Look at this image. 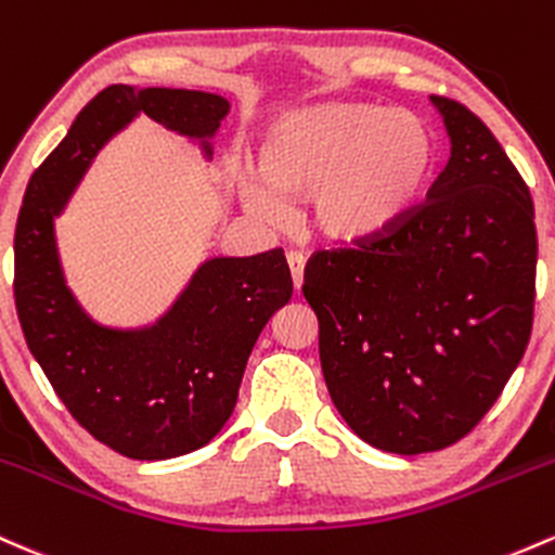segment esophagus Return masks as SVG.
<instances>
[{
  "label": "esophagus",
  "instance_id": "1",
  "mask_svg": "<svg viewBox=\"0 0 555 555\" xmlns=\"http://www.w3.org/2000/svg\"><path fill=\"white\" fill-rule=\"evenodd\" d=\"M287 263H289V271H292V282H295V289L300 292L302 289V276H306V258H302V255H297V253H289Z\"/></svg>",
  "mask_w": 555,
  "mask_h": 555
}]
</instances>
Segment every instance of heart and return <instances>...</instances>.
<instances>
[{
  "label": "heart",
  "mask_w": 555,
  "mask_h": 555,
  "mask_svg": "<svg viewBox=\"0 0 555 555\" xmlns=\"http://www.w3.org/2000/svg\"><path fill=\"white\" fill-rule=\"evenodd\" d=\"M431 168L435 137L422 115L376 102H321L268 126L258 173L240 176V197L266 221H284L287 203L310 199L315 240L363 249L411 221Z\"/></svg>",
  "instance_id": "obj_1"
}]
</instances>
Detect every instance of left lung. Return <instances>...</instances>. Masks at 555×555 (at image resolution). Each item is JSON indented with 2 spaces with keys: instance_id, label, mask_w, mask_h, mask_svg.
<instances>
[{
  "instance_id": "1",
  "label": "left lung",
  "mask_w": 555,
  "mask_h": 555,
  "mask_svg": "<svg viewBox=\"0 0 555 555\" xmlns=\"http://www.w3.org/2000/svg\"><path fill=\"white\" fill-rule=\"evenodd\" d=\"M429 102L450 139L429 203L379 245L315 253L302 284L339 416L363 442L398 455L468 435L532 334L529 189L472 109Z\"/></svg>"
}]
</instances>
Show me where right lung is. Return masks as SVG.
I'll return each instance as SVG.
<instances>
[{"label":"right lung","mask_w":555,"mask_h":555,"mask_svg":"<svg viewBox=\"0 0 555 555\" xmlns=\"http://www.w3.org/2000/svg\"><path fill=\"white\" fill-rule=\"evenodd\" d=\"M231 109L212 91L102 89L63 142L30 176L15 227V308L23 337L78 424L137 461H166L208 446L229 422L247 358L263 326L292 297L282 249L216 255L155 324L107 326L91 319L65 279L54 218L68 208L100 150L139 115L212 157Z\"/></svg>","instance_id":"add662e5"}]
</instances>
